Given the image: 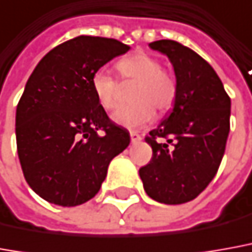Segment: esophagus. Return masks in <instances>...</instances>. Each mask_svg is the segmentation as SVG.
Returning <instances> with one entry per match:
<instances>
[{
    "label": "esophagus",
    "mask_w": 252,
    "mask_h": 252,
    "mask_svg": "<svg viewBox=\"0 0 252 252\" xmlns=\"http://www.w3.org/2000/svg\"><path fill=\"white\" fill-rule=\"evenodd\" d=\"M129 135H131V142H132V143H136V142H139V140L142 139V136H140L136 131H131Z\"/></svg>",
    "instance_id": "34e87169"
}]
</instances>
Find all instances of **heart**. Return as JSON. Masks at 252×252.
I'll return each mask as SVG.
<instances>
[{
	"mask_svg": "<svg viewBox=\"0 0 252 252\" xmlns=\"http://www.w3.org/2000/svg\"><path fill=\"white\" fill-rule=\"evenodd\" d=\"M120 80L124 87L133 85L131 99L133 103L120 107L113 114L116 124L126 128H138L148 124L155 116V109L167 112L175 103L178 84L175 77L164 70L158 59L143 52L129 55L116 63ZM121 84L104 70H96L91 85L97 103L104 110L119 106Z\"/></svg>",
	"mask_w": 252,
	"mask_h": 252,
	"instance_id": "1",
	"label": "heart"
}]
</instances>
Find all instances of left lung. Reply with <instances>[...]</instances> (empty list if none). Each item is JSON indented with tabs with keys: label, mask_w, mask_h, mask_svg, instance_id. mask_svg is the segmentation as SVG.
Masks as SVG:
<instances>
[{
	"label": "left lung",
	"mask_w": 252,
	"mask_h": 252,
	"mask_svg": "<svg viewBox=\"0 0 252 252\" xmlns=\"http://www.w3.org/2000/svg\"><path fill=\"white\" fill-rule=\"evenodd\" d=\"M149 47L168 56L178 95L171 113L145 138L153 156L139 175L149 197L182 204L197 197L218 172L230 129V97L211 64L193 49L172 40Z\"/></svg>",
	"instance_id": "8db88e82"
}]
</instances>
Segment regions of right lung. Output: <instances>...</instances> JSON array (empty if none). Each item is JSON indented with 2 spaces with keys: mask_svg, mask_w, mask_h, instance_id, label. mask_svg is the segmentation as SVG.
Returning a JSON list of instances; mask_svg holds the SVG:
<instances>
[{
  "mask_svg": "<svg viewBox=\"0 0 252 252\" xmlns=\"http://www.w3.org/2000/svg\"><path fill=\"white\" fill-rule=\"evenodd\" d=\"M129 47L78 35L49 51L27 80L16 109V145L26 182L52 204L74 207L96 194L129 132L109 119L92 74Z\"/></svg>",
  "mask_w": 252,
  "mask_h": 252,
  "instance_id": "obj_1",
  "label": "right lung"
}]
</instances>
